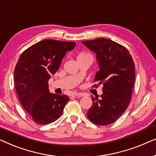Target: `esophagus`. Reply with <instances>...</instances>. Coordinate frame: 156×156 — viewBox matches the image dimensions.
<instances>
[{
    "label": "esophagus",
    "mask_w": 156,
    "mask_h": 156,
    "mask_svg": "<svg viewBox=\"0 0 156 156\" xmlns=\"http://www.w3.org/2000/svg\"><path fill=\"white\" fill-rule=\"evenodd\" d=\"M82 96L83 94L81 93H74L72 94V97L73 98H80L81 97H82Z\"/></svg>",
    "instance_id": "34e87169"
}]
</instances>
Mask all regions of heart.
Segmentation results:
<instances>
[{"label":"heart","instance_id":"obj_1","mask_svg":"<svg viewBox=\"0 0 156 156\" xmlns=\"http://www.w3.org/2000/svg\"><path fill=\"white\" fill-rule=\"evenodd\" d=\"M83 56H91V55L89 54H87V53H82V54H80L78 57H83Z\"/></svg>","mask_w":156,"mask_h":156}]
</instances>
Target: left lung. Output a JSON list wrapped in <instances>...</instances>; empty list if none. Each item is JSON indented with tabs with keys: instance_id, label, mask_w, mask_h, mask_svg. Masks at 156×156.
Wrapping results in <instances>:
<instances>
[{
	"instance_id": "obj_1",
	"label": "left lung",
	"mask_w": 156,
	"mask_h": 156,
	"mask_svg": "<svg viewBox=\"0 0 156 156\" xmlns=\"http://www.w3.org/2000/svg\"><path fill=\"white\" fill-rule=\"evenodd\" d=\"M97 55L99 70L94 82L103 84L101 99L91 97L92 106L87 116L91 122L106 126L116 121L126 110L135 81V65L125 47L107 38L82 41Z\"/></svg>"
}]
</instances>
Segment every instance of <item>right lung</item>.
<instances>
[{
	"instance_id": "1",
	"label": "right lung",
	"mask_w": 156,
	"mask_h": 156,
	"mask_svg": "<svg viewBox=\"0 0 156 156\" xmlns=\"http://www.w3.org/2000/svg\"><path fill=\"white\" fill-rule=\"evenodd\" d=\"M74 42L44 40L26 49L19 57L14 71L16 90L23 107L40 125L54 122L69 101L65 94L50 93L48 81L58 70Z\"/></svg>"
}]
</instances>
